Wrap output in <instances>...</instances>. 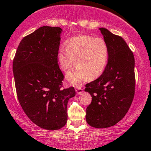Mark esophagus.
Returning <instances> with one entry per match:
<instances>
[{"mask_svg":"<svg viewBox=\"0 0 151 151\" xmlns=\"http://www.w3.org/2000/svg\"><path fill=\"white\" fill-rule=\"evenodd\" d=\"M75 90H76V93H77L78 95L81 94V93H82V92H83V89L80 88V87H78V88H76Z\"/></svg>","mask_w":151,"mask_h":151,"instance_id":"esophagus-1","label":"esophagus"}]
</instances>
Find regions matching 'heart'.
I'll list each match as a JSON object with an SVG mask.
<instances>
[{
  "label": "heart",
  "mask_w": 151,
  "mask_h": 151,
  "mask_svg": "<svg viewBox=\"0 0 151 151\" xmlns=\"http://www.w3.org/2000/svg\"><path fill=\"white\" fill-rule=\"evenodd\" d=\"M108 59L109 48L106 42L88 35L71 38L66 42V48H61L57 54L60 69L64 72L70 70L74 63L77 66L66 74V80L73 85L99 77L106 69Z\"/></svg>",
  "instance_id": "obj_1"
}]
</instances>
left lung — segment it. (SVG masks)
Returning a JSON list of instances; mask_svg holds the SVG:
<instances>
[{
    "instance_id": "8db88e82",
    "label": "left lung",
    "mask_w": 151,
    "mask_h": 151,
    "mask_svg": "<svg viewBox=\"0 0 151 151\" xmlns=\"http://www.w3.org/2000/svg\"><path fill=\"white\" fill-rule=\"evenodd\" d=\"M109 48V60L103 74L85 85L92 96L86 121L96 128L115 125L124 118L132 103L135 90L134 58L122 37L100 28Z\"/></svg>"
}]
</instances>
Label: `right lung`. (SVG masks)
I'll return each instance as SVG.
<instances>
[{"instance_id":"add662e5","label":"right lung","mask_w":151,"mask_h":151,"mask_svg":"<svg viewBox=\"0 0 151 151\" xmlns=\"http://www.w3.org/2000/svg\"><path fill=\"white\" fill-rule=\"evenodd\" d=\"M60 27L43 26L22 40L13 61L17 97L33 123L48 130L67 122V104L75 96L73 87L63 88V74L57 60Z\"/></svg>"}]
</instances>
